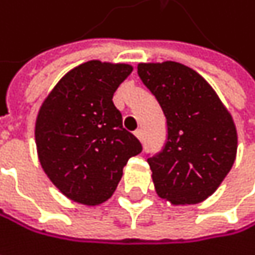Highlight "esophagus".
Instances as JSON below:
<instances>
[{"label": "esophagus", "mask_w": 255, "mask_h": 255, "mask_svg": "<svg viewBox=\"0 0 255 255\" xmlns=\"http://www.w3.org/2000/svg\"><path fill=\"white\" fill-rule=\"evenodd\" d=\"M134 135H135L140 141L144 140V132H143V129H135V131H134Z\"/></svg>", "instance_id": "esophagus-1"}]
</instances>
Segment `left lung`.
Instances as JSON below:
<instances>
[{
    "label": "left lung",
    "mask_w": 255,
    "mask_h": 255,
    "mask_svg": "<svg viewBox=\"0 0 255 255\" xmlns=\"http://www.w3.org/2000/svg\"><path fill=\"white\" fill-rule=\"evenodd\" d=\"M137 73L160 105L168 126L163 149L147 159L157 196L196 204L231 171L238 147L234 120L212 86L174 61L138 64Z\"/></svg>",
    "instance_id": "8db88e82"
}]
</instances>
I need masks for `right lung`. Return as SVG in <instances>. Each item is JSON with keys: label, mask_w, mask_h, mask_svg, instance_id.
Masks as SVG:
<instances>
[{"label": "right lung", "mask_w": 255, "mask_h": 255, "mask_svg": "<svg viewBox=\"0 0 255 255\" xmlns=\"http://www.w3.org/2000/svg\"><path fill=\"white\" fill-rule=\"evenodd\" d=\"M128 64L87 61L68 71L36 118L40 165L70 200L96 206L114 194L128 159L143 150L112 102Z\"/></svg>", "instance_id": "right-lung-1"}]
</instances>
